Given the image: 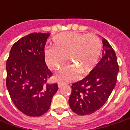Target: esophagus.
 <instances>
[{
  "label": "esophagus",
  "mask_w": 130,
  "mask_h": 130,
  "mask_svg": "<svg viewBox=\"0 0 130 130\" xmlns=\"http://www.w3.org/2000/svg\"><path fill=\"white\" fill-rule=\"evenodd\" d=\"M63 85H64V83H58V87H59V88H61V87H62Z\"/></svg>",
  "instance_id": "34e87169"
}]
</instances>
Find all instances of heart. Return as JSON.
<instances>
[{
    "mask_svg": "<svg viewBox=\"0 0 130 130\" xmlns=\"http://www.w3.org/2000/svg\"><path fill=\"white\" fill-rule=\"evenodd\" d=\"M53 47L45 51L48 67L56 69L67 61L68 56L73 65H68L55 74L56 80L67 82L76 78L78 72L86 74L95 67L101 52V43L95 35L77 32L61 33L53 38Z\"/></svg>",
    "mask_w": 130,
    "mask_h": 130,
    "instance_id": "obj_1",
    "label": "heart"
}]
</instances>
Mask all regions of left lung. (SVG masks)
Here are the masks:
<instances>
[{"label":"left lung","instance_id":"8db88e82","mask_svg":"<svg viewBox=\"0 0 130 130\" xmlns=\"http://www.w3.org/2000/svg\"><path fill=\"white\" fill-rule=\"evenodd\" d=\"M102 57L86 77L72 84L69 104L73 112L87 115L100 109L116 85L119 66L111 45L103 39Z\"/></svg>","mask_w":130,"mask_h":130}]
</instances>
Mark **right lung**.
<instances>
[{
  "label": "right lung",
  "instance_id": "obj_1",
  "mask_svg": "<svg viewBox=\"0 0 130 130\" xmlns=\"http://www.w3.org/2000/svg\"><path fill=\"white\" fill-rule=\"evenodd\" d=\"M49 33H31L13 45L6 62V87L13 103L23 113L39 117L48 111L57 84H48L51 72L45 61Z\"/></svg>",
  "mask_w": 130,
  "mask_h": 130
}]
</instances>
